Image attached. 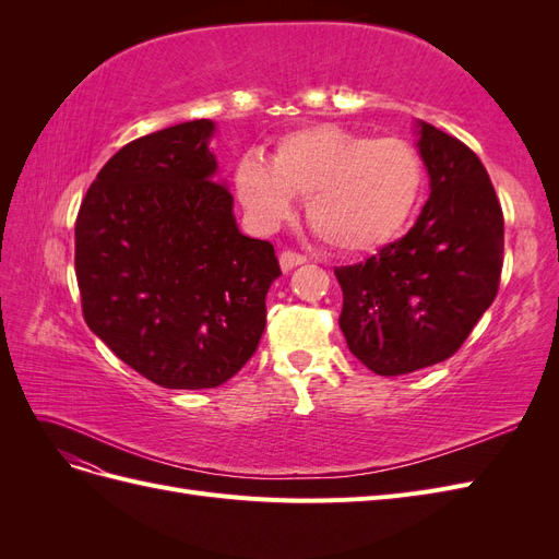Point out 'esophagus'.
Here are the masks:
<instances>
[{"label":"esophagus","instance_id":"34e87169","mask_svg":"<svg viewBox=\"0 0 559 559\" xmlns=\"http://www.w3.org/2000/svg\"><path fill=\"white\" fill-rule=\"evenodd\" d=\"M308 259L302 257V253H296V251H282L280 253V267L284 270V273H289V270H294L296 265H302Z\"/></svg>","mask_w":559,"mask_h":559}]
</instances>
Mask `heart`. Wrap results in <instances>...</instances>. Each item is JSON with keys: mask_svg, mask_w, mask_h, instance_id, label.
Returning a JSON list of instances; mask_svg holds the SVG:
<instances>
[{"mask_svg": "<svg viewBox=\"0 0 559 559\" xmlns=\"http://www.w3.org/2000/svg\"><path fill=\"white\" fill-rule=\"evenodd\" d=\"M235 193L251 222L275 230L296 195L317 238L341 253H368L399 238L425 191V163L403 138H378L335 123L286 132L273 156L235 165Z\"/></svg>", "mask_w": 559, "mask_h": 559, "instance_id": "1", "label": "heart"}]
</instances>
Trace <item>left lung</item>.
I'll return each mask as SVG.
<instances>
[{
    "instance_id": "obj_1",
    "label": "left lung",
    "mask_w": 559,
    "mask_h": 559,
    "mask_svg": "<svg viewBox=\"0 0 559 559\" xmlns=\"http://www.w3.org/2000/svg\"><path fill=\"white\" fill-rule=\"evenodd\" d=\"M415 132L431 189L415 226L368 261L335 267L341 331L378 376L450 359L492 306L503 265V214L480 158L425 121Z\"/></svg>"
}]
</instances>
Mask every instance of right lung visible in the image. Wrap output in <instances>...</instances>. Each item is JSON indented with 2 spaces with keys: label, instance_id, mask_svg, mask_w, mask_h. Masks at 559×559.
Segmentation results:
<instances>
[{
  "label": "right lung",
  "instance_id": "right-lung-1",
  "mask_svg": "<svg viewBox=\"0 0 559 559\" xmlns=\"http://www.w3.org/2000/svg\"><path fill=\"white\" fill-rule=\"evenodd\" d=\"M216 123L126 144L76 216L74 267L91 331L165 389H212L257 352L275 249L240 233L210 151Z\"/></svg>",
  "mask_w": 559,
  "mask_h": 559
}]
</instances>
